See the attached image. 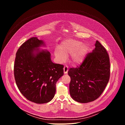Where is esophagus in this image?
Segmentation results:
<instances>
[{
  "label": "esophagus",
  "mask_w": 125,
  "mask_h": 125,
  "mask_svg": "<svg viewBox=\"0 0 125 125\" xmlns=\"http://www.w3.org/2000/svg\"><path fill=\"white\" fill-rule=\"evenodd\" d=\"M63 70H64V73L65 74H66L68 72V67L67 66H64V67L63 68Z\"/></svg>",
  "instance_id": "obj_1"
}]
</instances>
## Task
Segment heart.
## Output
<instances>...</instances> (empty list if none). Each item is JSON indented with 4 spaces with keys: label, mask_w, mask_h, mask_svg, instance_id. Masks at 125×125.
Segmentation results:
<instances>
[{
    "label": "heart",
    "mask_w": 125,
    "mask_h": 125,
    "mask_svg": "<svg viewBox=\"0 0 125 125\" xmlns=\"http://www.w3.org/2000/svg\"><path fill=\"white\" fill-rule=\"evenodd\" d=\"M88 51V47L86 44L72 39L66 40L60 45L59 48H56L54 54L58 61L65 62L67 56L71 55V60L73 64L78 65L84 60Z\"/></svg>",
    "instance_id": "b5f03b06"
}]
</instances>
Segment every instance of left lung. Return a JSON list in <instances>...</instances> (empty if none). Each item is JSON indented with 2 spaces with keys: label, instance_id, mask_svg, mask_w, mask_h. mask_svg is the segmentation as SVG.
I'll return each instance as SVG.
<instances>
[{
  "label": "left lung",
  "instance_id": "1",
  "mask_svg": "<svg viewBox=\"0 0 125 125\" xmlns=\"http://www.w3.org/2000/svg\"><path fill=\"white\" fill-rule=\"evenodd\" d=\"M95 46L80 67L70 68L68 72L71 78L70 95L80 103H88L98 98L109 82V57L98 41Z\"/></svg>",
  "mask_w": 125,
  "mask_h": 125
}]
</instances>
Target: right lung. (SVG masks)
I'll use <instances>...</instances> for the list:
<instances>
[{
	"instance_id": "1",
	"label": "right lung",
	"mask_w": 125,
	"mask_h": 125,
	"mask_svg": "<svg viewBox=\"0 0 125 125\" xmlns=\"http://www.w3.org/2000/svg\"><path fill=\"white\" fill-rule=\"evenodd\" d=\"M46 46L37 37L29 39L18 50L14 67L19 91L28 100L38 104L53 98L56 82L64 75L63 65L53 63L50 53L41 48Z\"/></svg>"
}]
</instances>
